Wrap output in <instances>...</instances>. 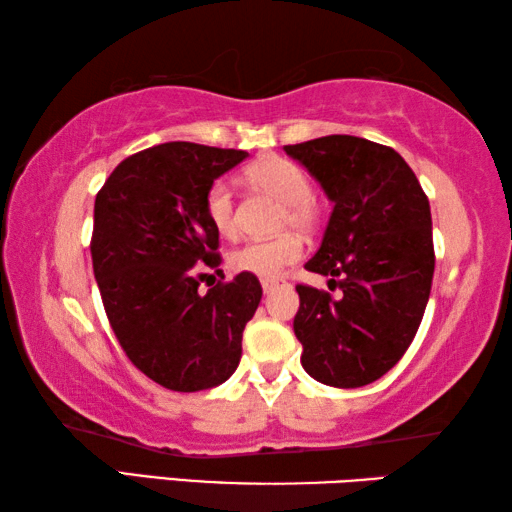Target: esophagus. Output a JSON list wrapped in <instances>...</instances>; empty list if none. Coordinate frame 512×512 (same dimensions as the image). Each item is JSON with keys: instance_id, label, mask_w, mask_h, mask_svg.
Listing matches in <instances>:
<instances>
[{"instance_id": "34e87169", "label": "esophagus", "mask_w": 512, "mask_h": 512, "mask_svg": "<svg viewBox=\"0 0 512 512\" xmlns=\"http://www.w3.org/2000/svg\"><path fill=\"white\" fill-rule=\"evenodd\" d=\"M282 284V280H262V289L264 293H271L273 289H277Z\"/></svg>"}]
</instances>
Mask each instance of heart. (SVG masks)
<instances>
[{"label": "heart", "mask_w": 512, "mask_h": 512, "mask_svg": "<svg viewBox=\"0 0 512 512\" xmlns=\"http://www.w3.org/2000/svg\"><path fill=\"white\" fill-rule=\"evenodd\" d=\"M246 178L262 192L282 201L280 225H293L298 230H314L318 223V203L311 196L307 171L298 162L280 158L259 160L246 169ZM205 216L221 237H235L239 230L237 201L225 180H214L205 192ZM302 257V239L296 232H282L271 239H248L228 257L232 271L250 273L262 280H275L282 271Z\"/></svg>", "instance_id": "1"}]
</instances>
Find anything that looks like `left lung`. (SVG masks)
Instances as JSON below:
<instances>
[{
    "label": "left lung",
    "instance_id": "8db88e82",
    "mask_svg": "<svg viewBox=\"0 0 512 512\" xmlns=\"http://www.w3.org/2000/svg\"><path fill=\"white\" fill-rule=\"evenodd\" d=\"M284 151L334 203L323 244L305 268L343 291L332 298L296 287L302 368L334 388L372 384L409 350L429 302L436 266L429 198L391 146L327 135Z\"/></svg>",
    "mask_w": 512,
    "mask_h": 512
}]
</instances>
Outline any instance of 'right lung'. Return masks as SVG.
<instances>
[{"label":"right lung","instance_id":"obj_1","mask_svg":"<svg viewBox=\"0 0 512 512\" xmlns=\"http://www.w3.org/2000/svg\"><path fill=\"white\" fill-rule=\"evenodd\" d=\"M246 158L194 142L158 144L121 160L94 201L92 268L110 327L133 366L169 391L223 384L262 300L250 273L198 289L201 264H221L205 192Z\"/></svg>","mask_w":512,"mask_h":512}]
</instances>
